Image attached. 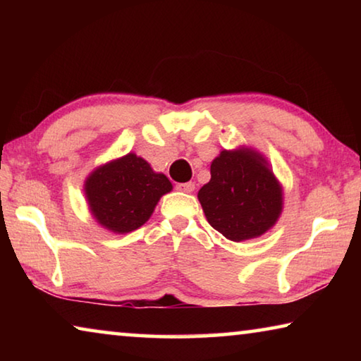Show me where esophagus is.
Instances as JSON below:
<instances>
[{"label":"esophagus","mask_w":361,"mask_h":361,"mask_svg":"<svg viewBox=\"0 0 361 361\" xmlns=\"http://www.w3.org/2000/svg\"><path fill=\"white\" fill-rule=\"evenodd\" d=\"M194 188H195V185L192 181H189V183H180V185H176V189H178V191H181V192H192L194 191Z\"/></svg>","instance_id":"obj_1"}]
</instances>
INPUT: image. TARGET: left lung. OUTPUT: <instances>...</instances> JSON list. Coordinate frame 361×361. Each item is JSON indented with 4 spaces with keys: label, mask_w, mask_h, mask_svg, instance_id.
<instances>
[{
    "label": "left lung",
    "mask_w": 361,
    "mask_h": 361,
    "mask_svg": "<svg viewBox=\"0 0 361 361\" xmlns=\"http://www.w3.org/2000/svg\"><path fill=\"white\" fill-rule=\"evenodd\" d=\"M199 202L213 229L232 242L256 239L272 229L283 210V188L267 159L250 146L223 149Z\"/></svg>",
    "instance_id": "left-lung-1"
}]
</instances>
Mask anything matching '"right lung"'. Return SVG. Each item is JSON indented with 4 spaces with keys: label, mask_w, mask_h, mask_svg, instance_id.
<instances>
[{
    "label": "right lung",
    "mask_w": 361,
    "mask_h": 361,
    "mask_svg": "<svg viewBox=\"0 0 361 361\" xmlns=\"http://www.w3.org/2000/svg\"><path fill=\"white\" fill-rule=\"evenodd\" d=\"M173 189L164 173L135 152L102 164L84 181L90 215L114 234L138 229L151 218L164 194Z\"/></svg>",
    "instance_id": "right-lung-1"
}]
</instances>
